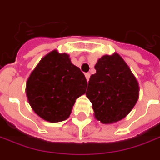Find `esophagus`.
Segmentation results:
<instances>
[{"label":"esophagus","mask_w":160,"mask_h":160,"mask_svg":"<svg viewBox=\"0 0 160 160\" xmlns=\"http://www.w3.org/2000/svg\"><path fill=\"white\" fill-rule=\"evenodd\" d=\"M85 78H86V80H87V82L89 81V79H90V74L89 73H86L85 74Z\"/></svg>","instance_id":"esophagus-1"}]
</instances>
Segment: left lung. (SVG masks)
<instances>
[{"mask_svg":"<svg viewBox=\"0 0 160 160\" xmlns=\"http://www.w3.org/2000/svg\"><path fill=\"white\" fill-rule=\"evenodd\" d=\"M85 92L96 119L111 124L126 118L136 104L139 84L119 54L104 55L95 65Z\"/></svg>","mask_w":160,"mask_h":160,"instance_id":"left-lung-1","label":"left lung"}]
</instances>
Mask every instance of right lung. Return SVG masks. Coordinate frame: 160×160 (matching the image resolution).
Instances as JSON below:
<instances>
[{
  "mask_svg": "<svg viewBox=\"0 0 160 160\" xmlns=\"http://www.w3.org/2000/svg\"><path fill=\"white\" fill-rule=\"evenodd\" d=\"M87 81L69 55L56 50L40 60L27 82L26 92L33 110L42 119L66 120L78 97L85 93Z\"/></svg>",
  "mask_w": 160,
  "mask_h": 160,
  "instance_id": "1",
  "label": "right lung"
}]
</instances>
